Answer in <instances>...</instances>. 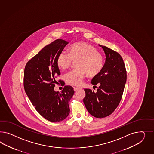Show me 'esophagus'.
<instances>
[{
  "label": "esophagus",
  "instance_id": "esophagus-1",
  "mask_svg": "<svg viewBox=\"0 0 154 154\" xmlns=\"http://www.w3.org/2000/svg\"><path fill=\"white\" fill-rule=\"evenodd\" d=\"M73 89H74L75 91H77L79 90V88H73Z\"/></svg>",
  "mask_w": 154,
  "mask_h": 154
}]
</instances>
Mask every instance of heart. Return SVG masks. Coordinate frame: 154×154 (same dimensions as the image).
Instances as JSON below:
<instances>
[{"mask_svg":"<svg viewBox=\"0 0 154 154\" xmlns=\"http://www.w3.org/2000/svg\"><path fill=\"white\" fill-rule=\"evenodd\" d=\"M77 60V66L79 68L69 71L64 75L66 83L72 86H81L87 73L90 77H95L104 68L103 55L94 46L83 42L72 45L69 53L65 51L60 52L57 63L60 68L66 69Z\"/></svg>","mask_w":154,"mask_h":154,"instance_id":"heart-1","label":"heart"}]
</instances>
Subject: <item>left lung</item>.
Here are the masks:
<instances>
[{
  "instance_id": "1",
  "label": "left lung",
  "mask_w": 154,
  "mask_h": 154,
  "mask_svg": "<svg viewBox=\"0 0 154 154\" xmlns=\"http://www.w3.org/2000/svg\"><path fill=\"white\" fill-rule=\"evenodd\" d=\"M99 45L104 49L106 61L102 71L92 79L91 83L100 86L96 92L85 89L86 96L83 101L91 115L101 118L110 115L120 103L127 80V71L120 54L106 46Z\"/></svg>"
}]
</instances>
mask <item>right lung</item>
<instances>
[{
    "label": "right lung",
    "instance_id": "right-lung-1",
    "mask_svg": "<svg viewBox=\"0 0 154 154\" xmlns=\"http://www.w3.org/2000/svg\"><path fill=\"white\" fill-rule=\"evenodd\" d=\"M68 44L62 39L55 40L42 48L25 66V92L36 111L51 122L63 121L69 115V101L75 92L71 86H65L60 92L54 90L55 79L60 75L57 58ZM58 81L61 86L64 85L61 79Z\"/></svg>",
    "mask_w": 154,
    "mask_h": 154
}]
</instances>
